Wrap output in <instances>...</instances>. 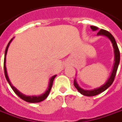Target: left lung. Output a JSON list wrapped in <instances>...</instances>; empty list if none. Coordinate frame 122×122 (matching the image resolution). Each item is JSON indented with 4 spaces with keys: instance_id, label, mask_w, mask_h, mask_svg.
<instances>
[{
    "instance_id": "left-lung-1",
    "label": "left lung",
    "mask_w": 122,
    "mask_h": 122,
    "mask_svg": "<svg viewBox=\"0 0 122 122\" xmlns=\"http://www.w3.org/2000/svg\"><path fill=\"white\" fill-rule=\"evenodd\" d=\"M91 28L92 29V31H97L98 30V28H97L96 26H94V25H91ZM98 36H106V37H108L110 40L111 41L112 43V46L114 47V66H113V69H112V71L110 76L109 77L108 80L106 81V82L102 85V86H100V87L97 88H94L92 90H85L83 88H82L79 86L77 82L76 81V79H75L74 80V86H75V88L78 90L79 92L82 94V95H85L86 97H93V96H96L98 94L104 91H106L107 88H108L112 84V82H114V80L115 76L117 72V68H118V65L120 63V51L118 49V47H117V43L116 41L115 40L114 37H113V36L108 32L106 30H100L98 34Z\"/></svg>"
}]
</instances>
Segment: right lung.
<instances>
[{"label":"right lung","mask_w":122,"mask_h":122,"mask_svg":"<svg viewBox=\"0 0 122 122\" xmlns=\"http://www.w3.org/2000/svg\"><path fill=\"white\" fill-rule=\"evenodd\" d=\"M13 38L11 39V40L9 41V43H8L7 46H6V50H5V61H4V69H5V76H6V79L7 80L8 82L9 83V85L11 86V88H12V90L14 91V92L20 98H22V100H24V101L25 102H30V103H37V102H40L41 101H43L46 98L47 96L49 95V92L51 91V87H52L53 85V81H54V79L55 78V76H57V75H53V76L51 77V79H49V85H48V87L47 88V90L45 91V92L43 94H41L39 96H27V95H25L22 92H20L18 90H17L16 88L14 87V86H12V85L11 84L10 81V79L8 78V76L7 74V71H6V54H7V51H8V49L9 47V46L10 44L11 41L13 40Z\"/></svg>","instance_id":"1"}]
</instances>
